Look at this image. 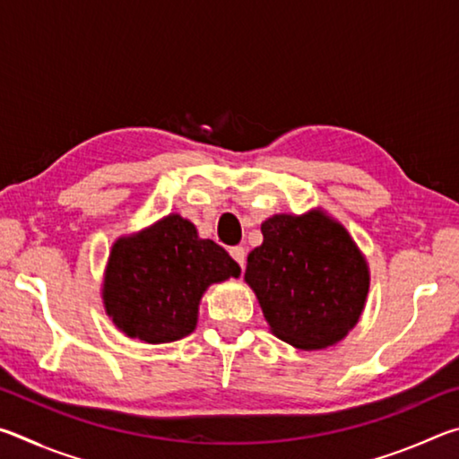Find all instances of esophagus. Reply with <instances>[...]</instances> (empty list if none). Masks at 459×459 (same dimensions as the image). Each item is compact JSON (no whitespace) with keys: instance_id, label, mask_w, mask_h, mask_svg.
<instances>
[{"instance_id":"obj_1","label":"esophagus","mask_w":459,"mask_h":459,"mask_svg":"<svg viewBox=\"0 0 459 459\" xmlns=\"http://www.w3.org/2000/svg\"><path fill=\"white\" fill-rule=\"evenodd\" d=\"M230 257L238 263V267H245V248L243 247H230Z\"/></svg>"}]
</instances>
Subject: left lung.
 Segmentation results:
<instances>
[{"instance_id":"8db88e82","label":"left lung","mask_w":459,"mask_h":459,"mask_svg":"<svg viewBox=\"0 0 459 459\" xmlns=\"http://www.w3.org/2000/svg\"><path fill=\"white\" fill-rule=\"evenodd\" d=\"M247 257L245 281L271 332L299 351L333 346L367 304L370 273L348 230L324 211L275 214Z\"/></svg>"}]
</instances>
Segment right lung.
<instances>
[{"label": "right lung", "instance_id": "right-lung-1", "mask_svg": "<svg viewBox=\"0 0 459 459\" xmlns=\"http://www.w3.org/2000/svg\"><path fill=\"white\" fill-rule=\"evenodd\" d=\"M240 267L180 214L115 240L103 281L107 316L129 338L164 344L194 332L208 285L238 277Z\"/></svg>", "mask_w": 459, "mask_h": 459}]
</instances>
